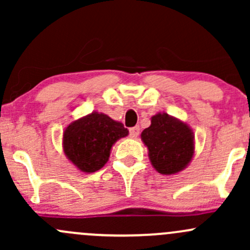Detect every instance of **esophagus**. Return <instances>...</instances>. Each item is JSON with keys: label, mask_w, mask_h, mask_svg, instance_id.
Returning <instances> with one entry per match:
<instances>
[{"label": "esophagus", "mask_w": 250, "mask_h": 250, "mask_svg": "<svg viewBox=\"0 0 250 250\" xmlns=\"http://www.w3.org/2000/svg\"><path fill=\"white\" fill-rule=\"evenodd\" d=\"M139 135V126H135V127L130 128V137L131 138H137Z\"/></svg>", "instance_id": "34e87169"}]
</instances>
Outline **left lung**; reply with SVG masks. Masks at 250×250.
Wrapping results in <instances>:
<instances>
[{
    "label": "left lung",
    "instance_id": "1",
    "mask_svg": "<svg viewBox=\"0 0 250 250\" xmlns=\"http://www.w3.org/2000/svg\"><path fill=\"white\" fill-rule=\"evenodd\" d=\"M150 162L163 175L180 173L194 155V135L188 124L167 113L151 117V125L141 135Z\"/></svg>",
    "mask_w": 250,
    "mask_h": 250
}]
</instances>
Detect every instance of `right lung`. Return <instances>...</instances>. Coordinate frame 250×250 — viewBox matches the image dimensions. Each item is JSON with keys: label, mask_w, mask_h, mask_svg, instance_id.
Returning <instances> with one entry per match:
<instances>
[{"label": "right lung", "mask_w": 250, "mask_h": 250, "mask_svg": "<svg viewBox=\"0 0 250 250\" xmlns=\"http://www.w3.org/2000/svg\"><path fill=\"white\" fill-rule=\"evenodd\" d=\"M128 130L107 114L92 112L74 120L63 132V151L66 158L83 173H94L104 167L112 146Z\"/></svg>", "instance_id": "right-lung-1"}]
</instances>
